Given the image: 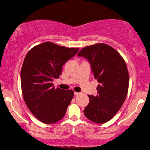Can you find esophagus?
Masks as SVG:
<instances>
[{"mask_svg": "<svg viewBox=\"0 0 150 150\" xmlns=\"http://www.w3.org/2000/svg\"><path fill=\"white\" fill-rule=\"evenodd\" d=\"M74 94H75V95H76V96H77V95H80V93H77V92H74Z\"/></svg>", "mask_w": 150, "mask_h": 150, "instance_id": "obj_1", "label": "esophagus"}]
</instances>
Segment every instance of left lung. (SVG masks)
Here are the masks:
<instances>
[{
  "instance_id": "8db88e82",
  "label": "left lung",
  "mask_w": 150,
  "mask_h": 150,
  "mask_svg": "<svg viewBox=\"0 0 150 150\" xmlns=\"http://www.w3.org/2000/svg\"><path fill=\"white\" fill-rule=\"evenodd\" d=\"M77 55L90 62L94 77L100 83L97 95H88L89 103L83 112L88 120L105 123L120 110L128 94L129 74L125 61L115 49L103 43L83 47Z\"/></svg>"
}]
</instances>
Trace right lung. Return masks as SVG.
Instances as JSON below:
<instances>
[{
	"mask_svg": "<svg viewBox=\"0 0 150 150\" xmlns=\"http://www.w3.org/2000/svg\"><path fill=\"white\" fill-rule=\"evenodd\" d=\"M79 50L46 42L33 47L25 57L20 72L22 95L42 122L54 124L65 116L74 92L55 88L52 81L59 78L63 65Z\"/></svg>",
	"mask_w": 150,
	"mask_h": 150,
	"instance_id": "add662e5",
	"label": "right lung"
}]
</instances>
